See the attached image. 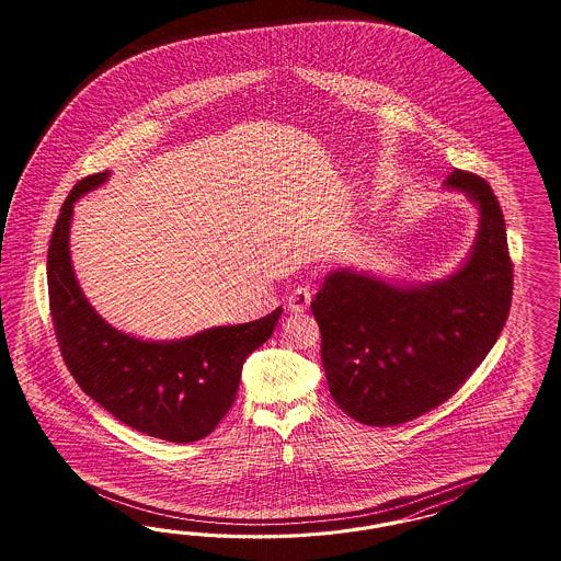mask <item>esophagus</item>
I'll return each instance as SVG.
<instances>
[{
	"label": "esophagus",
	"instance_id": "esophagus-1",
	"mask_svg": "<svg viewBox=\"0 0 561 561\" xmlns=\"http://www.w3.org/2000/svg\"><path fill=\"white\" fill-rule=\"evenodd\" d=\"M312 300V289L308 286H298L288 296V308L291 312H305Z\"/></svg>",
	"mask_w": 561,
	"mask_h": 561
}]
</instances>
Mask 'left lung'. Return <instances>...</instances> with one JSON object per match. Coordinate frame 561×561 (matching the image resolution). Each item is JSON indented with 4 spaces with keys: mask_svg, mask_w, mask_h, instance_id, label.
<instances>
[{
    "mask_svg": "<svg viewBox=\"0 0 561 561\" xmlns=\"http://www.w3.org/2000/svg\"><path fill=\"white\" fill-rule=\"evenodd\" d=\"M446 191L479 214L471 251L440 279L403 282L341 267L312 300L331 397L366 425L405 424L459 391L506 324L512 263L492 187L455 169Z\"/></svg>",
    "mask_w": 561,
    "mask_h": 561,
    "instance_id": "1",
    "label": "left lung"
}]
</instances>
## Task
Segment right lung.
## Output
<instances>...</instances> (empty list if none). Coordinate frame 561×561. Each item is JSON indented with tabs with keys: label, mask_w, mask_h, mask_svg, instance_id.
Instances as JSON below:
<instances>
[{
	"label": "right lung",
	"mask_w": 561,
	"mask_h": 561,
	"mask_svg": "<svg viewBox=\"0 0 561 561\" xmlns=\"http://www.w3.org/2000/svg\"><path fill=\"white\" fill-rule=\"evenodd\" d=\"M108 176L111 170L82 179L55 224L47 255L55 335L80 389L119 422L160 440H202L232 408L242 364L272 337L282 306L259 321L181 340H141L106 323L78 284L69 230L76 202Z\"/></svg>",
	"instance_id": "right-lung-1"
}]
</instances>
